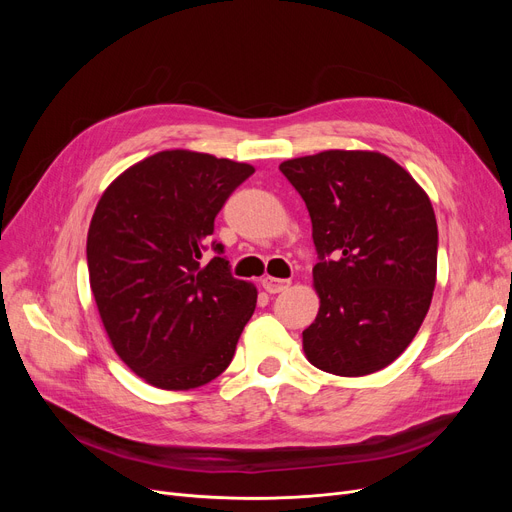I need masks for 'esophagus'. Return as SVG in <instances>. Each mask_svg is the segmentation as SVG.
Returning <instances> with one entry per match:
<instances>
[{"mask_svg": "<svg viewBox=\"0 0 512 512\" xmlns=\"http://www.w3.org/2000/svg\"><path fill=\"white\" fill-rule=\"evenodd\" d=\"M288 286H290V280H280V278H265L263 280V288L270 294L284 292Z\"/></svg>", "mask_w": 512, "mask_h": 512, "instance_id": "34e87169", "label": "esophagus"}]
</instances>
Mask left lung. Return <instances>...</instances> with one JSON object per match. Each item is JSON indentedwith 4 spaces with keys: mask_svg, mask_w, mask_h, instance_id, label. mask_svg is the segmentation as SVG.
I'll return each mask as SVG.
<instances>
[{
    "mask_svg": "<svg viewBox=\"0 0 512 512\" xmlns=\"http://www.w3.org/2000/svg\"><path fill=\"white\" fill-rule=\"evenodd\" d=\"M280 172L309 209L319 259V311L303 332L307 359L344 378L384 369L411 344L432 303V201L375 151H321L284 161Z\"/></svg>",
    "mask_w": 512,
    "mask_h": 512,
    "instance_id": "obj_1",
    "label": "left lung"
}]
</instances>
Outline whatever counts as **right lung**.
Instances as JSON below:
<instances>
[{"label": "right lung", "instance_id": "1", "mask_svg": "<svg viewBox=\"0 0 512 512\" xmlns=\"http://www.w3.org/2000/svg\"><path fill=\"white\" fill-rule=\"evenodd\" d=\"M249 164L195 151H159L120 174L99 199L87 263L103 328L147 384L199 388L230 365L257 305L236 280L215 215Z\"/></svg>", "mask_w": 512, "mask_h": 512}]
</instances>
